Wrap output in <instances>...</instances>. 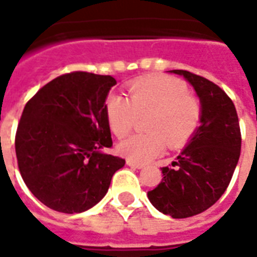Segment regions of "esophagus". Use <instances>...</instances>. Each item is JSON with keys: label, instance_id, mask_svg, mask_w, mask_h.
I'll list each match as a JSON object with an SVG mask.
<instances>
[{"label": "esophagus", "instance_id": "obj_1", "mask_svg": "<svg viewBox=\"0 0 257 257\" xmlns=\"http://www.w3.org/2000/svg\"><path fill=\"white\" fill-rule=\"evenodd\" d=\"M126 165H129V167H132V168H136V169H141L143 167H144L143 164L135 163V161H132V160H126Z\"/></svg>", "mask_w": 257, "mask_h": 257}]
</instances>
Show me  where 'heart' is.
Instances as JSON below:
<instances>
[{
  "label": "heart",
  "instance_id": "obj_1",
  "mask_svg": "<svg viewBox=\"0 0 257 257\" xmlns=\"http://www.w3.org/2000/svg\"><path fill=\"white\" fill-rule=\"evenodd\" d=\"M147 135H133L117 145V152L143 164L164 152L165 144L180 148L199 126L201 105L188 94L187 84L169 76H148L129 85V100L110 94L105 102L109 128L117 137L132 131L137 116L148 114Z\"/></svg>",
  "mask_w": 257,
  "mask_h": 257
}]
</instances>
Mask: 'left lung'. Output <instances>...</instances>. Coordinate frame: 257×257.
<instances>
[{
    "label": "left lung",
    "mask_w": 257,
    "mask_h": 257,
    "mask_svg": "<svg viewBox=\"0 0 257 257\" xmlns=\"http://www.w3.org/2000/svg\"><path fill=\"white\" fill-rule=\"evenodd\" d=\"M183 76L199 97L200 125L177 161V168H161L163 180L148 192L152 205L173 219L191 217L212 207L229 185L241 149L237 113L223 89L187 70H169Z\"/></svg>",
    "instance_id": "left-lung-1"
}]
</instances>
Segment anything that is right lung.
<instances>
[{
    "instance_id": "1",
    "label": "right lung",
    "mask_w": 257,
    "mask_h": 257,
    "mask_svg": "<svg viewBox=\"0 0 257 257\" xmlns=\"http://www.w3.org/2000/svg\"><path fill=\"white\" fill-rule=\"evenodd\" d=\"M112 76L73 72L42 86L24 108L16 133L18 168L44 205L81 213L100 201L124 159L112 147L105 101Z\"/></svg>"
}]
</instances>
